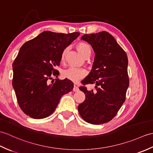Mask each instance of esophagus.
Segmentation results:
<instances>
[{"label": "esophagus", "mask_w": 153, "mask_h": 153, "mask_svg": "<svg viewBox=\"0 0 153 153\" xmlns=\"http://www.w3.org/2000/svg\"><path fill=\"white\" fill-rule=\"evenodd\" d=\"M73 91H75V92H76V91H79V87H78V86H77V85H74Z\"/></svg>", "instance_id": "obj_1"}]
</instances>
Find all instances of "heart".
<instances>
[{"label":"heart","mask_w":153,"mask_h":153,"mask_svg":"<svg viewBox=\"0 0 153 153\" xmlns=\"http://www.w3.org/2000/svg\"><path fill=\"white\" fill-rule=\"evenodd\" d=\"M77 49L79 51V53L82 54L84 57L87 56H90L91 53V48L88 44L85 42H80L77 45ZM68 50V48H64L61 54V61L64 62L65 60V56ZM62 76L64 78L68 79L74 82H77L79 79H82V77L86 75V71L85 70L82 68H75V67H70L68 68L66 70L62 71Z\"/></svg>","instance_id":"1"}]
</instances>
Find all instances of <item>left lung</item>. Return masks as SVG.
<instances>
[{
	"instance_id": "8db88e82",
	"label": "left lung",
	"mask_w": 153,
	"mask_h": 153,
	"mask_svg": "<svg viewBox=\"0 0 153 153\" xmlns=\"http://www.w3.org/2000/svg\"><path fill=\"white\" fill-rule=\"evenodd\" d=\"M81 39L91 45L95 53L91 71L82 83L95 84L96 89L79 87L85 99L79 105L78 111L85 122L102 124L110 121L125 102L129 86L128 56L106 31L85 34Z\"/></svg>"
}]
</instances>
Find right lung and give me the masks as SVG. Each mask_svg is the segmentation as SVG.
Instances as JSON below:
<instances>
[{
  "label": "right lung",
  "mask_w": 153,
  "mask_h": 153,
  "mask_svg": "<svg viewBox=\"0 0 153 153\" xmlns=\"http://www.w3.org/2000/svg\"><path fill=\"white\" fill-rule=\"evenodd\" d=\"M80 35L45 31L27 41L19 49L12 64V86L18 105L25 114L35 119L45 118L53 113L62 96L74 88L71 80L56 79L64 48Z\"/></svg>",
  "instance_id": "right-lung-1"
}]
</instances>
